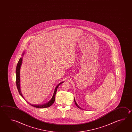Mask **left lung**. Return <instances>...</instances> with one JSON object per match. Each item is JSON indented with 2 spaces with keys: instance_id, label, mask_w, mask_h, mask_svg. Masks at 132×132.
Here are the masks:
<instances>
[{
  "instance_id": "left-lung-1",
  "label": "left lung",
  "mask_w": 132,
  "mask_h": 132,
  "mask_svg": "<svg viewBox=\"0 0 132 132\" xmlns=\"http://www.w3.org/2000/svg\"><path fill=\"white\" fill-rule=\"evenodd\" d=\"M74 101H75V104H76V105L77 106V107H78L79 108H80V107L78 105V104H77V103H76V101H75V98H74Z\"/></svg>"
}]
</instances>
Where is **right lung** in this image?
<instances>
[{"label": "right lung", "instance_id": "obj_1", "mask_svg": "<svg viewBox=\"0 0 132 132\" xmlns=\"http://www.w3.org/2000/svg\"><path fill=\"white\" fill-rule=\"evenodd\" d=\"M24 53H23L22 54V55H24ZM22 57H21L20 59V60L19 61V62H18L17 65V67H16V85H17V87L18 90V92H19L20 94L21 95V96L24 99V98L23 97L22 95L21 94V92L20 91V69L21 67V65L22 64ZM62 82H61L59 83L58 85H57L56 87L55 88V91L54 92V94L53 95L52 97L51 98V100H50V101L47 102V103H46L44 104H39V105H35V104H29L31 105L32 106L34 107H36V108H47V107H48L50 106L51 105H52L53 103H54L55 101V94L56 92L57 91V88L58 86L60 85L61 84H62ZM25 100V99H24Z\"/></svg>", "mask_w": 132, "mask_h": 132}]
</instances>
